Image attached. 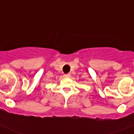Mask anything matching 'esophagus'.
Listing matches in <instances>:
<instances>
[{"instance_id":"34e87169","label":"esophagus","mask_w":134,"mask_h":134,"mask_svg":"<svg viewBox=\"0 0 134 134\" xmlns=\"http://www.w3.org/2000/svg\"><path fill=\"white\" fill-rule=\"evenodd\" d=\"M71 76V74H64V77L66 78H70Z\"/></svg>"}]
</instances>
